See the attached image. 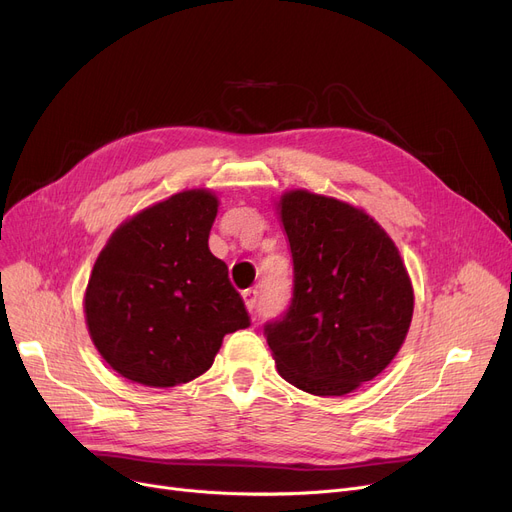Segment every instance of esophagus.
<instances>
[{
  "instance_id": "34e87169",
  "label": "esophagus",
  "mask_w": 512,
  "mask_h": 512,
  "mask_svg": "<svg viewBox=\"0 0 512 512\" xmlns=\"http://www.w3.org/2000/svg\"><path fill=\"white\" fill-rule=\"evenodd\" d=\"M242 301H245L247 311L253 313L255 307H257V290H255V288H249V290L242 292Z\"/></svg>"
}]
</instances>
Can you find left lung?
Segmentation results:
<instances>
[{"instance_id":"left-lung-1","label":"left lung","mask_w":512,"mask_h":512,"mask_svg":"<svg viewBox=\"0 0 512 512\" xmlns=\"http://www.w3.org/2000/svg\"><path fill=\"white\" fill-rule=\"evenodd\" d=\"M278 215L294 265L286 315L265 326L282 378L315 396H344L400 351L415 294L394 240L363 209L305 188Z\"/></svg>"}]
</instances>
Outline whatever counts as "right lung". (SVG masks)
Returning a JSON list of instances; mask_svg holds the SVG:
<instances>
[{"label": "right lung", "mask_w": 512, "mask_h": 512, "mask_svg": "<svg viewBox=\"0 0 512 512\" xmlns=\"http://www.w3.org/2000/svg\"><path fill=\"white\" fill-rule=\"evenodd\" d=\"M220 201L191 188L122 222L101 249L85 290L89 336L116 373L151 388L203 375L226 334L249 313L209 251Z\"/></svg>", "instance_id": "1"}]
</instances>
